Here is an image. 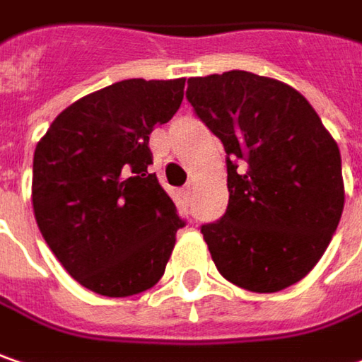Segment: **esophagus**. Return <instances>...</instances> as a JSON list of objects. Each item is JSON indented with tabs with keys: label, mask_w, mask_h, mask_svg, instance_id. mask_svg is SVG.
<instances>
[{
	"label": "esophagus",
	"mask_w": 362,
	"mask_h": 362,
	"mask_svg": "<svg viewBox=\"0 0 362 362\" xmlns=\"http://www.w3.org/2000/svg\"><path fill=\"white\" fill-rule=\"evenodd\" d=\"M180 197L184 202L192 201V197H194V192H192V186H186V188H184V190L180 192Z\"/></svg>",
	"instance_id": "esophagus-1"
}]
</instances>
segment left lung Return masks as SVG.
Returning a JSON list of instances; mask_svg holds the SVG:
<instances>
[{"mask_svg":"<svg viewBox=\"0 0 362 362\" xmlns=\"http://www.w3.org/2000/svg\"><path fill=\"white\" fill-rule=\"evenodd\" d=\"M186 98L227 153V211L201 229L217 270L254 293L299 283L342 217L338 143L308 100L272 77H190Z\"/></svg>","mask_w":362,"mask_h":362,"instance_id":"1","label":"left lung"}]
</instances>
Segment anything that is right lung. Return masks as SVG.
<instances>
[{"label":"right lung","instance_id":"1","mask_svg":"<svg viewBox=\"0 0 362 362\" xmlns=\"http://www.w3.org/2000/svg\"><path fill=\"white\" fill-rule=\"evenodd\" d=\"M186 79H124L79 98L36 143L34 217L57 260L104 297L151 288L182 221L151 163L149 135L180 108Z\"/></svg>","mask_w":362,"mask_h":362}]
</instances>
